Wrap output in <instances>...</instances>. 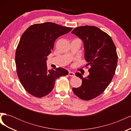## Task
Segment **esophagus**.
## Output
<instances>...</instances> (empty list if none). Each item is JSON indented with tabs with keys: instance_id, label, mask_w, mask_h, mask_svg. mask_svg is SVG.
<instances>
[{
	"instance_id": "34e87169",
	"label": "esophagus",
	"mask_w": 131,
	"mask_h": 131,
	"mask_svg": "<svg viewBox=\"0 0 131 131\" xmlns=\"http://www.w3.org/2000/svg\"><path fill=\"white\" fill-rule=\"evenodd\" d=\"M69 75L70 77H74L75 76V73L72 72H69Z\"/></svg>"
}]
</instances>
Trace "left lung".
I'll use <instances>...</instances> for the list:
<instances>
[{"instance_id": "obj_1", "label": "left lung", "mask_w": 131, "mask_h": 131, "mask_svg": "<svg viewBox=\"0 0 131 131\" xmlns=\"http://www.w3.org/2000/svg\"><path fill=\"white\" fill-rule=\"evenodd\" d=\"M72 33L84 42L86 66H90L86 78L75 73L82 79V85L73 91L81 100H91L103 92L112 80L117 64L116 47L109 35L97 27H78Z\"/></svg>"}]
</instances>
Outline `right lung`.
Returning <instances> with one entry per match:
<instances>
[{
  "instance_id": "add662e5",
  "label": "right lung",
  "mask_w": 131,
  "mask_h": 131,
  "mask_svg": "<svg viewBox=\"0 0 131 131\" xmlns=\"http://www.w3.org/2000/svg\"><path fill=\"white\" fill-rule=\"evenodd\" d=\"M72 29L45 22L30 26L22 34L16 51V72L22 85L31 95L38 98L46 96L53 90L57 79L68 74L62 68L48 70L46 60L56 39Z\"/></svg>"
}]
</instances>
